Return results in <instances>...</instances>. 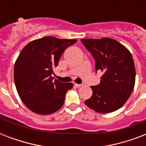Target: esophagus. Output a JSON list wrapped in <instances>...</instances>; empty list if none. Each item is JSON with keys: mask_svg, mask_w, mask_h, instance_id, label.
I'll use <instances>...</instances> for the list:
<instances>
[{"mask_svg": "<svg viewBox=\"0 0 146 146\" xmlns=\"http://www.w3.org/2000/svg\"><path fill=\"white\" fill-rule=\"evenodd\" d=\"M74 86H75L76 87H77V88H80V87L82 86V85H81V84H76V83H75V84H74Z\"/></svg>", "mask_w": 146, "mask_h": 146, "instance_id": "obj_1", "label": "esophagus"}]
</instances>
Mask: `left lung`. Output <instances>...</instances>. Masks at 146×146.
I'll return each instance as SVG.
<instances>
[{"label":"left lung","mask_w":146,"mask_h":146,"mask_svg":"<svg viewBox=\"0 0 146 146\" xmlns=\"http://www.w3.org/2000/svg\"><path fill=\"white\" fill-rule=\"evenodd\" d=\"M81 42L95 58L96 71L103 73L100 84L91 86L92 96L85 104L98 113L117 111L126 103L135 86L136 69L131 53L110 38Z\"/></svg>","instance_id":"obj_1"}]
</instances>
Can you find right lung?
I'll list each match as a JSON object with an SVG mask.
<instances>
[{
	"mask_svg": "<svg viewBox=\"0 0 146 146\" xmlns=\"http://www.w3.org/2000/svg\"><path fill=\"white\" fill-rule=\"evenodd\" d=\"M76 39L46 36L24 47L14 65V82L23 104L38 114H50L61 108L65 96L73 83L54 80L53 69L66 48Z\"/></svg>",
	"mask_w": 146,
	"mask_h": 146,
	"instance_id": "1",
	"label": "right lung"
}]
</instances>
